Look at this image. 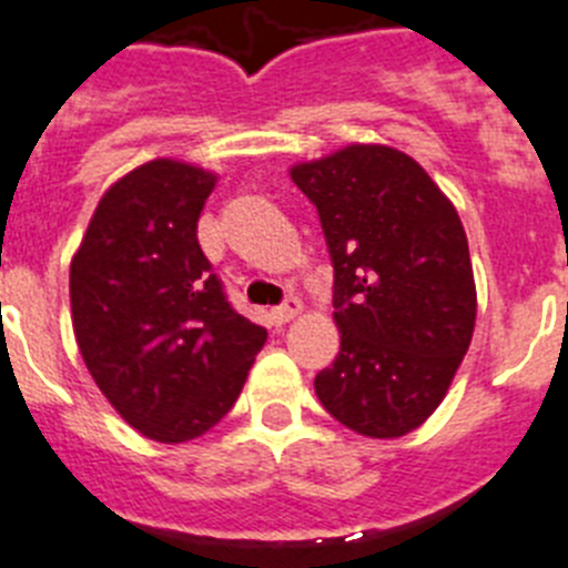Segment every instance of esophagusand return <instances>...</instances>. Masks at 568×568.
<instances>
[{
  "label": "esophagus",
  "instance_id": "obj_1",
  "mask_svg": "<svg viewBox=\"0 0 568 568\" xmlns=\"http://www.w3.org/2000/svg\"><path fill=\"white\" fill-rule=\"evenodd\" d=\"M300 311H303V303H300L296 296H285V303L277 305L272 314H274V320H277V322H291L294 316H300Z\"/></svg>",
  "mask_w": 568,
  "mask_h": 568
}]
</instances>
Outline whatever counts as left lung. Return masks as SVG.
Instances as JSON below:
<instances>
[{"instance_id":"1","label":"left lung","mask_w":568,"mask_h":568,"mask_svg":"<svg viewBox=\"0 0 568 568\" xmlns=\"http://www.w3.org/2000/svg\"><path fill=\"white\" fill-rule=\"evenodd\" d=\"M334 263V365L322 407L359 436L398 438L447 396L475 328V280L456 206L405 152L351 144L291 166Z\"/></svg>"}]
</instances>
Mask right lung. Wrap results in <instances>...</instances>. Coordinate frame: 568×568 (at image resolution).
Segmentation results:
<instances>
[{
	"instance_id": "obj_1",
	"label": "right lung",
	"mask_w": 568,
	"mask_h": 568,
	"mask_svg": "<svg viewBox=\"0 0 568 568\" xmlns=\"http://www.w3.org/2000/svg\"><path fill=\"white\" fill-rule=\"evenodd\" d=\"M217 175L144 163L112 183L70 263L84 365L141 436L181 444L221 422L246 385L265 328L229 305L197 243Z\"/></svg>"
}]
</instances>
